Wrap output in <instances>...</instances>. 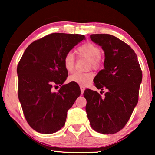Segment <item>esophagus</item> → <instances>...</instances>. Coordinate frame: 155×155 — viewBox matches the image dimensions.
Here are the masks:
<instances>
[{
  "instance_id": "obj_1",
  "label": "esophagus",
  "mask_w": 155,
  "mask_h": 155,
  "mask_svg": "<svg viewBox=\"0 0 155 155\" xmlns=\"http://www.w3.org/2000/svg\"><path fill=\"white\" fill-rule=\"evenodd\" d=\"M84 90H85V87L84 86H80V91H81V94H83V92Z\"/></svg>"
}]
</instances>
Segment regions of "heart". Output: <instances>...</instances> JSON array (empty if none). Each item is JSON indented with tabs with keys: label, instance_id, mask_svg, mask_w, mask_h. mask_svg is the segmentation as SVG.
Wrapping results in <instances>:
<instances>
[{
	"label": "heart",
	"instance_id": "1",
	"mask_svg": "<svg viewBox=\"0 0 155 155\" xmlns=\"http://www.w3.org/2000/svg\"><path fill=\"white\" fill-rule=\"evenodd\" d=\"M77 54L80 57H84L89 59V66L93 68H97L101 64V51L98 46L92 43H85L80 45L77 48ZM63 65L68 72L71 73L75 67V57L71 52L67 53L63 58ZM94 74L92 72L81 73L75 72L69 76V82H75L80 85L86 86L92 82Z\"/></svg>",
	"mask_w": 155,
	"mask_h": 155
}]
</instances>
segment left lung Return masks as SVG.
<instances>
[{"instance_id": "left-lung-1", "label": "left lung", "mask_w": 155, "mask_h": 155, "mask_svg": "<svg viewBox=\"0 0 155 155\" xmlns=\"http://www.w3.org/2000/svg\"><path fill=\"white\" fill-rule=\"evenodd\" d=\"M90 39L105 54L104 68L95 76L94 85L107 92L101 97L84 90L86 112L93 130L114 134L124 128L137 105L143 74L135 51L124 41L108 34L91 35Z\"/></svg>"}]
</instances>
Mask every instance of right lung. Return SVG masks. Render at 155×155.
<instances>
[{
    "label": "right lung",
    "instance_id": "1",
    "mask_svg": "<svg viewBox=\"0 0 155 155\" xmlns=\"http://www.w3.org/2000/svg\"><path fill=\"white\" fill-rule=\"evenodd\" d=\"M85 39L84 35L53 33L29 45L17 68L18 98L31 128L51 134L65 125L68 110L80 95L75 84H63L68 71L63 58L74 46ZM61 85L57 93L52 89Z\"/></svg>",
    "mask_w": 155,
    "mask_h": 155
}]
</instances>
